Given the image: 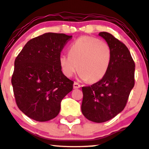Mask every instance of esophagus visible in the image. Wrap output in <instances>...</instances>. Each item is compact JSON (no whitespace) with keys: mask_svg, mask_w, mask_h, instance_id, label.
I'll list each match as a JSON object with an SVG mask.
<instances>
[{"mask_svg":"<svg viewBox=\"0 0 149 149\" xmlns=\"http://www.w3.org/2000/svg\"><path fill=\"white\" fill-rule=\"evenodd\" d=\"M81 87V85L79 84L77 82H74V88H79Z\"/></svg>","mask_w":149,"mask_h":149,"instance_id":"esophagus-1","label":"esophagus"}]
</instances>
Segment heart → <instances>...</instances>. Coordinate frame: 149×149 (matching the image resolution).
Segmentation results:
<instances>
[{
	"mask_svg": "<svg viewBox=\"0 0 149 149\" xmlns=\"http://www.w3.org/2000/svg\"><path fill=\"white\" fill-rule=\"evenodd\" d=\"M111 49L106 42L81 36L69 48V55L61 54L59 64L63 74L71 77L77 70L84 80L95 83L104 77L111 61Z\"/></svg>",
	"mask_w": 149,
	"mask_h": 149,
	"instance_id": "b5f03b06",
	"label": "heart"
}]
</instances>
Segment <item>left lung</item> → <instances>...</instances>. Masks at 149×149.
<instances>
[{
  "label": "left lung",
  "mask_w": 149,
  "mask_h": 149,
  "mask_svg": "<svg viewBox=\"0 0 149 149\" xmlns=\"http://www.w3.org/2000/svg\"><path fill=\"white\" fill-rule=\"evenodd\" d=\"M98 36L111 49V61L102 79L90 86L82 87L81 112L96 123L109 121L122 111L134 86L135 64L124 44L108 32Z\"/></svg>",
  "instance_id": "1"
}]
</instances>
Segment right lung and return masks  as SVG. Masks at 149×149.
<instances>
[{"label": "right lung", "mask_w": 149, "mask_h": 149, "mask_svg": "<svg viewBox=\"0 0 149 149\" xmlns=\"http://www.w3.org/2000/svg\"><path fill=\"white\" fill-rule=\"evenodd\" d=\"M72 36L45 33L29 40L15 60L11 83L17 105L38 121L55 117L74 81L63 74L61 52Z\"/></svg>", "instance_id": "obj_1"}]
</instances>
